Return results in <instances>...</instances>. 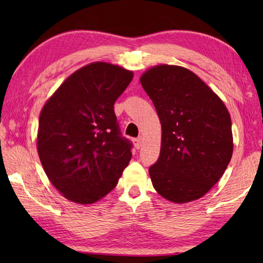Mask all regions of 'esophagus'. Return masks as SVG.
I'll use <instances>...</instances> for the list:
<instances>
[{"mask_svg": "<svg viewBox=\"0 0 263 263\" xmlns=\"http://www.w3.org/2000/svg\"><path fill=\"white\" fill-rule=\"evenodd\" d=\"M133 145L136 146V148H140L141 147V142H142V138H136V139H133Z\"/></svg>", "mask_w": 263, "mask_h": 263, "instance_id": "obj_1", "label": "esophagus"}]
</instances>
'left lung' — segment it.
I'll list each match as a JSON object with an SVG mask.
<instances>
[{"label":"left lung","instance_id":"obj_1","mask_svg":"<svg viewBox=\"0 0 263 263\" xmlns=\"http://www.w3.org/2000/svg\"><path fill=\"white\" fill-rule=\"evenodd\" d=\"M161 123V148L148 173L157 193L173 203L203 197L233 153L229 110L197 75L181 66H153L140 77Z\"/></svg>","mask_w":263,"mask_h":263}]
</instances>
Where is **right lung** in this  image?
<instances>
[{"label": "right lung", "mask_w": 263, "mask_h": 263, "mask_svg": "<svg viewBox=\"0 0 263 263\" xmlns=\"http://www.w3.org/2000/svg\"><path fill=\"white\" fill-rule=\"evenodd\" d=\"M133 72L96 61L69 75L39 116L37 151L53 186L68 201L92 204L118 183L131 142L119 136L114 104Z\"/></svg>", "instance_id": "1"}]
</instances>
